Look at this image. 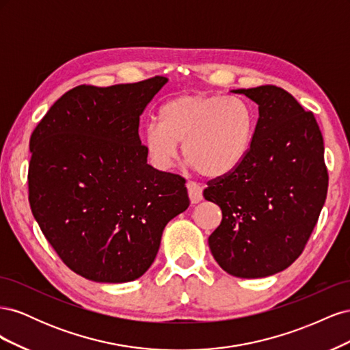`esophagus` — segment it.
Segmentation results:
<instances>
[{"mask_svg":"<svg viewBox=\"0 0 350 350\" xmlns=\"http://www.w3.org/2000/svg\"><path fill=\"white\" fill-rule=\"evenodd\" d=\"M187 189H188V197H189V201H191V204H197L201 200H203V189H201V187L198 184H196L193 181H188Z\"/></svg>","mask_w":350,"mask_h":350,"instance_id":"esophagus-1","label":"esophagus"}]
</instances>
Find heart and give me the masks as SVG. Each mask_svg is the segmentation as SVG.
<instances>
[{
	"label": "heart",
	"instance_id": "b5f03b06",
	"mask_svg": "<svg viewBox=\"0 0 350 350\" xmlns=\"http://www.w3.org/2000/svg\"><path fill=\"white\" fill-rule=\"evenodd\" d=\"M161 124L150 122L143 146L152 166L165 172L183 154L207 178L225 176L245 161L256 134V115L239 98L219 94H179L159 111Z\"/></svg>",
	"mask_w": 350,
	"mask_h": 350
}]
</instances>
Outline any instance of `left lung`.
<instances>
[{
  "instance_id": "left-lung-1",
  "label": "left lung",
  "mask_w": 350,
  "mask_h": 350,
  "mask_svg": "<svg viewBox=\"0 0 350 350\" xmlns=\"http://www.w3.org/2000/svg\"><path fill=\"white\" fill-rule=\"evenodd\" d=\"M230 92L258 105V121L245 161L203 193L221 210L208 247L232 276L267 278L301 256L319 220L328 187L323 135L314 113L280 88Z\"/></svg>"
}]
</instances>
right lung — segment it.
I'll list each match as a JSON object with an SVG mask.
<instances>
[{
    "label": "right lung",
    "mask_w": 350,
    "mask_h": 350,
    "mask_svg": "<svg viewBox=\"0 0 350 350\" xmlns=\"http://www.w3.org/2000/svg\"><path fill=\"white\" fill-rule=\"evenodd\" d=\"M167 83L77 86L30 137L29 203L67 267L99 283L149 270L167 221L189 206L185 179L147 163L140 115Z\"/></svg>",
    "instance_id": "1"
}]
</instances>
